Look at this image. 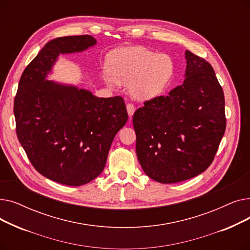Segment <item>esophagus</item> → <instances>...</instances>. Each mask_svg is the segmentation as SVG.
<instances>
[{"label": "esophagus", "mask_w": 250, "mask_h": 250, "mask_svg": "<svg viewBox=\"0 0 250 250\" xmlns=\"http://www.w3.org/2000/svg\"><path fill=\"white\" fill-rule=\"evenodd\" d=\"M126 110H127L128 116L132 117V116L134 115V113H135V110H136V108H135V106H134V104L128 103V104L126 105Z\"/></svg>", "instance_id": "34e87169"}]
</instances>
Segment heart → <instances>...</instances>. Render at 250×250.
<instances>
[{
  "mask_svg": "<svg viewBox=\"0 0 250 250\" xmlns=\"http://www.w3.org/2000/svg\"><path fill=\"white\" fill-rule=\"evenodd\" d=\"M108 75L104 80L127 85L128 93L139 101H149L161 95L174 71L169 56L158 54L143 46L123 47L111 51L107 57Z\"/></svg>",
  "mask_w": 250,
  "mask_h": 250,
  "instance_id": "b5f03b06",
  "label": "heart"
}]
</instances>
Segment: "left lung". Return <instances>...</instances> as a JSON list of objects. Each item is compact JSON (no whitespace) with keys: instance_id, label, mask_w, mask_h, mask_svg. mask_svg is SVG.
I'll use <instances>...</instances> for the list:
<instances>
[{"instance_id":"1","label":"left lung","mask_w":250,"mask_h":250,"mask_svg":"<svg viewBox=\"0 0 250 250\" xmlns=\"http://www.w3.org/2000/svg\"><path fill=\"white\" fill-rule=\"evenodd\" d=\"M185 81L146 101L133 116L137 156L150 178L175 183L211 165L226 128L225 99L214 69L186 50Z\"/></svg>"}]
</instances>
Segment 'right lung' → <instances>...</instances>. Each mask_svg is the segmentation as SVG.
<instances>
[{
    "label": "right lung",
    "mask_w": 250,
    "mask_h": 250,
    "mask_svg": "<svg viewBox=\"0 0 250 250\" xmlns=\"http://www.w3.org/2000/svg\"><path fill=\"white\" fill-rule=\"evenodd\" d=\"M96 43L91 35L48 42L24 70L14 100L17 137L31 164L46 178L70 187L101 174L111 143L127 121L121 96L99 98L87 89L47 80L60 55Z\"/></svg>",
    "instance_id": "obj_1"
}]
</instances>
